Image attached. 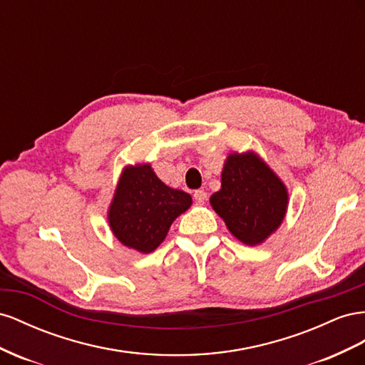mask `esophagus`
Instances as JSON below:
<instances>
[{
	"mask_svg": "<svg viewBox=\"0 0 365 365\" xmlns=\"http://www.w3.org/2000/svg\"><path fill=\"white\" fill-rule=\"evenodd\" d=\"M194 200L197 202V205H203L206 200V192L203 190H197L194 192Z\"/></svg>",
	"mask_w": 365,
	"mask_h": 365,
	"instance_id": "34e87169",
	"label": "esophagus"
}]
</instances>
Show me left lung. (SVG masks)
<instances>
[{"instance_id": "obj_1", "label": "left lung", "mask_w": 365, "mask_h": 365, "mask_svg": "<svg viewBox=\"0 0 365 365\" xmlns=\"http://www.w3.org/2000/svg\"><path fill=\"white\" fill-rule=\"evenodd\" d=\"M210 203L238 242L258 246L283 223L289 192L255 151H235L227 154L222 188L211 195Z\"/></svg>"}]
</instances>
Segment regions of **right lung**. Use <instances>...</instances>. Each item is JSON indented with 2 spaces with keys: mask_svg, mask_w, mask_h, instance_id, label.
I'll list each match as a JSON object with an SVG mask.
<instances>
[{
  "mask_svg": "<svg viewBox=\"0 0 365 365\" xmlns=\"http://www.w3.org/2000/svg\"><path fill=\"white\" fill-rule=\"evenodd\" d=\"M192 205L188 192L165 185L150 163L127 165L108 206L113 235L140 254L155 251L173 222Z\"/></svg>",
  "mask_w": 365,
  "mask_h": 365,
  "instance_id": "add662e5",
  "label": "right lung"
}]
</instances>
